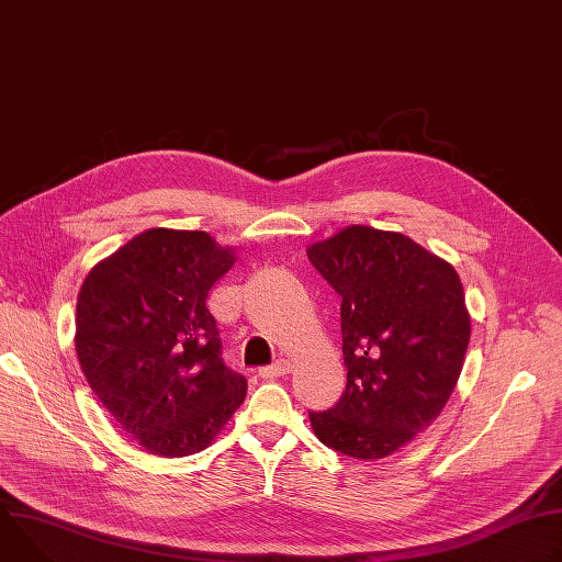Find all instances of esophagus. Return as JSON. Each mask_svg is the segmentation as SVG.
<instances>
[{
    "instance_id": "34e87169",
    "label": "esophagus",
    "mask_w": 562,
    "mask_h": 562,
    "mask_svg": "<svg viewBox=\"0 0 562 562\" xmlns=\"http://www.w3.org/2000/svg\"><path fill=\"white\" fill-rule=\"evenodd\" d=\"M291 371V364L286 360H278L276 364L271 367H262L258 373L262 380H273V378H280V375H286Z\"/></svg>"
}]
</instances>
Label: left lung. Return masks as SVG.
<instances>
[{
	"mask_svg": "<svg viewBox=\"0 0 562 562\" xmlns=\"http://www.w3.org/2000/svg\"><path fill=\"white\" fill-rule=\"evenodd\" d=\"M342 297L347 389L308 412L317 440L375 460L405 447L445 409L460 378L471 317L456 269L412 237L347 226L306 249Z\"/></svg>",
	"mask_w": 562,
	"mask_h": 562,
	"instance_id": "left-lung-1",
	"label": "left lung"
}]
</instances>
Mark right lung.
Returning <instances> with one entry per match:
<instances>
[{
	"label": "right lung",
	"instance_id": "add662e5",
	"mask_svg": "<svg viewBox=\"0 0 562 562\" xmlns=\"http://www.w3.org/2000/svg\"><path fill=\"white\" fill-rule=\"evenodd\" d=\"M235 265L204 231L148 228L98 262L77 295L75 351L117 425L148 453L206 449L245 403L222 362L211 286Z\"/></svg>",
	"mask_w": 562,
	"mask_h": 562
}]
</instances>
